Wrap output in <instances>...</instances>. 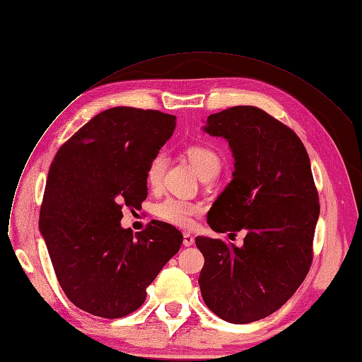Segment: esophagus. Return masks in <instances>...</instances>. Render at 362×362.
<instances>
[{"label": "esophagus", "instance_id": "1", "mask_svg": "<svg viewBox=\"0 0 362 362\" xmlns=\"http://www.w3.org/2000/svg\"><path fill=\"white\" fill-rule=\"evenodd\" d=\"M182 244H184L185 247H191V245L194 244V237L191 235V233L185 232V233H184V241H182Z\"/></svg>", "mask_w": 362, "mask_h": 362}]
</instances>
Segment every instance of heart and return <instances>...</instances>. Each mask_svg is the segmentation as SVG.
Here are the masks:
<instances>
[{
  "mask_svg": "<svg viewBox=\"0 0 362 362\" xmlns=\"http://www.w3.org/2000/svg\"><path fill=\"white\" fill-rule=\"evenodd\" d=\"M188 158L193 162L196 171L200 177L209 173H219L221 159L219 156L204 146H191L188 148ZM166 168V156L163 153L156 155L147 168L146 180L151 187H159ZM202 214V206L197 203L185 202L175 197H168L155 206V215L171 225L180 228H188L193 225L194 218Z\"/></svg>",
  "mask_w": 362,
  "mask_h": 362,
  "instance_id": "heart-1",
  "label": "heart"
}]
</instances>
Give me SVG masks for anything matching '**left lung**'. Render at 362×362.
Segmentation results:
<instances>
[{"instance_id": "1", "label": "left lung", "mask_w": 362, "mask_h": 362, "mask_svg": "<svg viewBox=\"0 0 362 362\" xmlns=\"http://www.w3.org/2000/svg\"><path fill=\"white\" fill-rule=\"evenodd\" d=\"M203 132L223 137L235 160L207 223L229 235L245 230V238L243 247L196 238L202 296L225 322H257L291 298L311 266L320 204L310 158L289 127L256 106L211 114Z\"/></svg>"}]
</instances>
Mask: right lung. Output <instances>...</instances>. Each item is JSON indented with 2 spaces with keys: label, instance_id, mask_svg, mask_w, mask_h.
<instances>
[{
  "label": "right lung",
  "instance_id": "obj_1",
  "mask_svg": "<svg viewBox=\"0 0 362 362\" xmlns=\"http://www.w3.org/2000/svg\"><path fill=\"white\" fill-rule=\"evenodd\" d=\"M175 119L115 106L84 124L51 163L39 230L67 298L93 315L136 311L180 251L182 233L166 222L152 221L137 235L121 226L122 207L139 209L146 200L147 168L171 139Z\"/></svg>",
  "mask_w": 362,
  "mask_h": 362
}]
</instances>
